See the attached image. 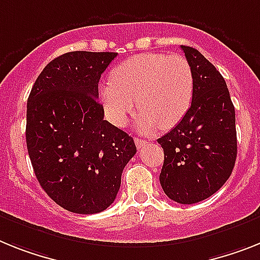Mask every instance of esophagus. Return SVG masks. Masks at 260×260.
I'll return each instance as SVG.
<instances>
[{
  "instance_id": "obj_1",
  "label": "esophagus",
  "mask_w": 260,
  "mask_h": 260,
  "mask_svg": "<svg viewBox=\"0 0 260 260\" xmlns=\"http://www.w3.org/2000/svg\"><path fill=\"white\" fill-rule=\"evenodd\" d=\"M135 144H136L137 148H143V147H145L147 141L141 140V139H135Z\"/></svg>"
}]
</instances>
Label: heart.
Segmentation results:
<instances>
[{
  "label": "heart",
  "mask_w": 260,
  "mask_h": 260,
  "mask_svg": "<svg viewBox=\"0 0 260 260\" xmlns=\"http://www.w3.org/2000/svg\"><path fill=\"white\" fill-rule=\"evenodd\" d=\"M193 92V70L184 56L144 52L113 69L102 100L107 116L117 126L128 123L136 100L137 126L152 134L158 124L162 129L177 125L190 108Z\"/></svg>",
  "instance_id": "heart-1"
}]
</instances>
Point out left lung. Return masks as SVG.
<instances>
[{
  "label": "left lung",
  "instance_id": "1",
  "mask_svg": "<svg viewBox=\"0 0 260 260\" xmlns=\"http://www.w3.org/2000/svg\"><path fill=\"white\" fill-rule=\"evenodd\" d=\"M194 75L191 106L171 132L164 149L160 184L178 204L191 205L218 191L237 158L235 110L223 76L198 50L181 46Z\"/></svg>",
  "mask_w": 260,
  "mask_h": 260
}]
</instances>
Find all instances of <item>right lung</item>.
Returning a JSON list of instances; mask_svg holds the SVG:
<instances>
[{
    "mask_svg": "<svg viewBox=\"0 0 260 260\" xmlns=\"http://www.w3.org/2000/svg\"><path fill=\"white\" fill-rule=\"evenodd\" d=\"M117 52L71 51L39 74L27 99L26 145L39 185L55 204L95 214L112 204L136 154L134 139L104 120L100 76Z\"/></svg>",
    "mask_w": 260,
    "mask_h": 260,
    "instance_id": "1",
    "label": "right lung"
}]
</instances>
